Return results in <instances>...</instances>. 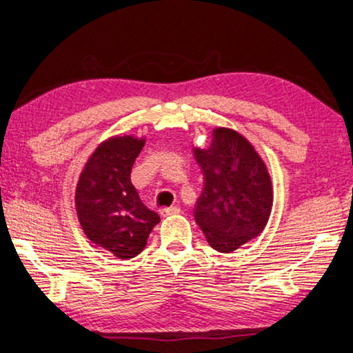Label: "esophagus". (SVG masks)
<instances>
[{"instance_id": "obj_1", "label": "esophagus", "mask_w": 353, "mask_h": 353, "mask_svg": "<svg viewBox=\"0 0 353 353\" xmlns=\"http://www.w3.org/2000/svg\"><path fill=\"white\" fill-rule=\"evenodd\" d=\"M177 213H181V208H179V207H170V208L160 210V216H162V217H168V216L177 214Z\"/></svg>"}]
</instances>
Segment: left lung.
Wrapping results in <instances>:
<instances>
[{"label": "left lung", "instance_id": "8db88e82", "mask_svg": "<svg viewBox=\"0 0 353 353\" xmlns=\"http://www.w3.org/2000/svg\"><path fill=\"white\" fill-rule=\"evenodd\" d=\"M193 152L203 172L194 219L211 247L232 253L264 232L273 207L270 174L254 146L230 128H214L208 148Z\"/></svg>", "mask_w": 353, "mask_h": 353}]
</instances>
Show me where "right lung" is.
I'll return each instance as SVG.
<instances>
[{"label":"right lung","mask_w":353,"mask_h":353,"mask_svg":"<svg viewBox=\"0 0 353 353\" xmlns=\"http://www.w3.org/2000/svg\"><path fill=\"white\" fill-rule=\"evenodd\" d=\"M145 137L114 136L88 159L75 188V210L86 238L119 259L146 245L160 217L146 208L131 183V170Z\"/></svg>","instance_id":"1"}]
</instances>
